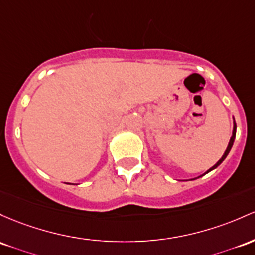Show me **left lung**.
<instances>
[{
	"label": "left lung",
	"instance_id": "1",
	"mask_svg": "<svg viewBox=\"0 0 255 255\" xmlns=\"http://www.w3.org/2000/svg\"><path fill=\"white\" fill-rule=\"evenodd\" d=\"M235 136H236V122H235V123H234V130H232V136H231L230 141H229V145H228V149H226V150H225V153H224V155H223V157H222V158H220V159H219V161H218V162H217V163H215V164H214V166H213V167H212V168H209L208 170H207V172H206V173L211 172V170H213L214 168H217V167H218V166H219V164H220V163H222V162L224 161V159H225V158H226V156H228V155H229V152H230V150H231L232 145H234V141H235ZM206 173H205V174H206Z\"/></svg>",
	"mask_w": 255,
	"mask_h": 255
}]
</instances>
